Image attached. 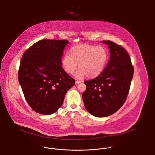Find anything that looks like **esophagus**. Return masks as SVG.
<instances>
[{"mask_svg": "<svg viewBox=\"0 0 155 155\" xmlns=\"http://www.w3.org/2000/svg\"><path fill=\"white\" fill-rule=\"evenodd\" d=\"M81 82H82V81H75V85H78V84H79L81 83Z\"/></svg>", "mask_w": 155, "mask_h": 155, "instance_id": "esophagus-1", "label": "esophagus"}]
</instances>
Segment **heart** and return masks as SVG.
Masks as SVG:
<instances>
[{
    "instance_id": "1",
    "label": "heart",
    "mask_w": 155,
    "mask_h": 155,
    "mask_svg": "<svg viewBox=\"0 0 155 155\" xmlns=\"http://www.w3.org/2000/svg\"><path fill=\"white\" fill-rule=\"evenodd\" d=\"M108 60V52L101 46L80 44L70 50V54H66L61 60L62 68L68 74H72L77 68L80 70L76 73V77L82 78L87 75L94 78L104 70Z\"/></svg>"
}]
</instances>
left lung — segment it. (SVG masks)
<instances>
[{
  "instance_id": "left-lung-1",
  "label": "left lung",
  "mask_w": 155,
  "mask_h": 155,
  "mask_svg": "<svg viewBox=\"0 0 155 155\" xmlns=\"http://www.w3.org/2000/svg\"><path fill=\"white\" fill-rule=\"evenodd\" d=\"M110 58L106 67L96 78L84 81L82 93L87 112L96 117L110 116L124 105L130 89L134 68L130 56L121 45L110 40Z\"/></svg>"
}]
</instances>
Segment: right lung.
<instances>
[{
  "label": "right lung",
  "mask_w": 155,
  "mask_h": 155,
  "mask_svg": "<svg viewBox=\"0 0 155 155\" xmlns=\"http://www.w3.org/2000/svg\"><path fill=\"white\" fill-rule=\"evenodd\" d=\"M66 40L44 39L33 44L22 55L18 81L25 99L37 113L48 115L62 106L75 80L62 68Z\"/></svg>",
  "instance_id": "obj_1"
}]
</instances>
